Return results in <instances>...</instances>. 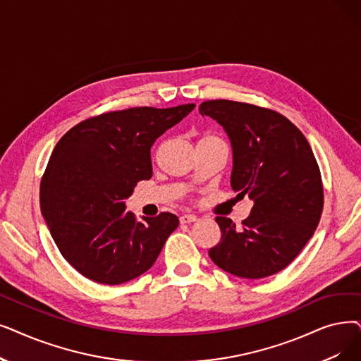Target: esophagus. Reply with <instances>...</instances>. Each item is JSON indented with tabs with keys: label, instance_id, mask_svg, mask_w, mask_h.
<instances>
[{
	"label": "esophagus",
	"instance_id": "34e87169",
	"mask_svg": "<svg viewBox=\"0 0 361 361\" xmlns=\"http://www.w3.org/2000/svg\"><path fill=\"white\" fill-rule=\"evenodd\" d=\"M196 219H197V216L193 215V214H184V215L180 216V223L181 224H190V223H195Z\"/></svg>",
	"mask_w": 361,
	"mask_h": 361
}]
</instances>
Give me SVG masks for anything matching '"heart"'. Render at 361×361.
<instances>
[{
  "mask_svg": "<svg viewBox=\"0 0 361 361\" xmlns=\"http://www.w3.org/2000/svg\"><path fill=\"white\" fill-rule=\"evenodd\" d=\"M215 135H212V134H203L202 137H200V140H208V138H214ZM200 140H199V142H200Z\"/></svg>",
  "mask_w": 361,
  "mask_h": 361,
  "instance_id": "1",
  "label": "heart"
}]
</instances>
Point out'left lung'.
Here are the masks:
<instances>
[{
    "label": "left lung",
    "instance_id": "left-lung-1",
    "mask_svg": "<svg viewBox=\"0 0 361 361\" xmlns=\"http://www.w3.org/2000/svg\"><path fill=\"white\" fill-rule=\"evenodd\" d=\"M199 112L224 127L233 147V190L254 200L240 227L215 218L221 240L209 257L238 277L276 274L298 257L320 221L324 195L314 153L304 134L271 109L209 100Z\"/></svg>",
    "mask_w": 361,
    "mask_h": 361
}]
</instances>
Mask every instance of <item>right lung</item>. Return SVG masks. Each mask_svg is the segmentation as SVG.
<instances>
[{
	"instance_id": "right-lung-1",
	"label": "right lung",
	"mask_w": 361,
	"mask_h": 361,
	"mask_svg": "<svg viewBox=\"0 0 361 361\" xmlns=\"http://www.w3.org/2000/svg\"><path fill=\"white\" fill-rule=\"evenodd\" d=\"M195 109L131 107L88 118L56 145L41 180V212L60 254L84 277L121 285L146 273L177 215L125 211L138 181L152 177L156 138Z\"/></svg>"
}]
</instances>
